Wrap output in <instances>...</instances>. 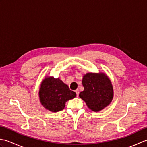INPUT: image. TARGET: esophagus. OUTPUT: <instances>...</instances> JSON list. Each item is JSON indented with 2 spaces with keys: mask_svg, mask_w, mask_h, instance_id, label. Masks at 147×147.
Wrapping results in <instances>:
<instances>
[{
  "mask_svg": "<svg viewBox=\"0 0 147 147\" xmlns=\"http://www.w3.org/2000/svg\"><path fill=\"white\" fill-rule=\"evenodd\" d=\"M75 92H76V96H78V95H79V90H78V89L76 90H75Z\"/></svg>",
  "mask_w": 147,
  "mask_h": 147,
  "instance_id": "esophagus-1",
  "label": "esophagus"
}]
</instances>
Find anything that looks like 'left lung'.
I'll use <instances>...</instances> for the list:
<instances>
[{
	"instance_id": "left-lung-1",
	"label": "left lung",
	"mask_w": 147,
	"mask_h": 147,
	"mask_svg": "<svg viewBox=\"0 0 147 147\" xmlns=\"http://www.w3.org/2000/svg\"><path fill=\"white\" fill-rule=\"evenodd\" d=\"M82 84L84 91L80 92L79 96L92 111H100L111 104L113 87L105 73H86L83 77Z\"/></svg>"
}]
</instances>
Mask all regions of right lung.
I'll return each mask as SVG.
<instances>
[{
    "label": "right lung",
    "mask_w": 147,
    "mask_h": 147,
    "mask_svg": "<svg viewBox=\"0 0 147 147\" xmlns=\"http://www.w3.org/2000/svg\"><path fill=\"white\" fill-rule=\"evenodd\" d=\"M38 95L43 107L54 112L64 109L65 102L76 96L62 81L52 76L46 77L42 81Z\"/></svg>",
    "instance_id": "right-lung-1"
}]
</instances>
